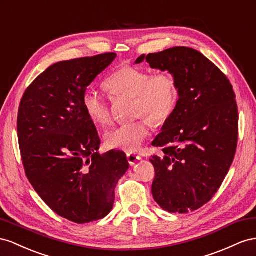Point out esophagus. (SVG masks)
Returning <instances> with one entry per match:
<instances>
[{"label": "esophagus", "instance_id": "34e87169", "mask_svg": "<svg viewBox=\"0 0 256 256\" xmlns=\"http://www.w3.org/2000/svg\"><path fill=\"white\" fill-rule=\"evenodd\" d=\"M126 158H128V160L130 165H135L138 160H142V158L140 156L135 154V153H128Z\"/></svg>", "mask_w": 256, "mask_h": 256}]
</instances>
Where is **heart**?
<instances>
[{
  "label": "heart",
  "mask_w": 256,
  "mask_h": 256,
  "mask_svg": "<svg viewBox=\"0 0 256 256\" xmlns=\"http://www.w3.org/2000/svg\"><path fill=\"white\" fill-rule=\"evenodd\" d=\"M105 86L114 96L134 98L136 116H146L156 124L168 119L177 103L178 91L174 78L168 72L152 74L136 68H122L109 77ZM88 116L96 124L105 126L110 120L106 100L94 89H88L82 98ZM151 130L148 119L121 124L106 134L108 148L133 153L140 150Z\"/></svg>",
  "instance_id": "b5f03b06"
}]
</instances>
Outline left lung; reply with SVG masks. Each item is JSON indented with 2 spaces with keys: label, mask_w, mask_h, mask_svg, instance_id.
<instances>
[{
  "label": "left lung",
  "mask_w": 256,
  "mask_h": 256,
  "mask_svg": "<svg viewBox=\"0 0 256 256\" xmlns=\"http://www.w3.org/2000/svg\"><path fill=\"white\" fill-rule=\"evenodd\" d=\"M144 61L172 75L179 98L152 142L163 148V156L150 160L156 170L151 192L163 210L188 214L212 198L235 158V93L228 77L195 49L142 54L135 64Z\"/></svg>",
  "instance_id": "1"
}]
</instances>
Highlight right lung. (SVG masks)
<instances>
[{"label": "right lung", "instance_id": "right-lung-1", "mask_svg": "<svg viewBox=\"0 0 256 256\" xmlns=\"http://www.w3.org/2000/svg\"><path fill=\"white\" fill-rule=\"evenodd\" d=\"M104 54L58 62L28 88L17 130L26 177L56 214L78 224L105 218L128 170L126 153L100 154V140L86 114L88 86L116 59Z\"/></svg>", "mask_w": 256, "mask_h": 256}]
</instances>
